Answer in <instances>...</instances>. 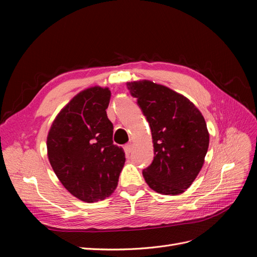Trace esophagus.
Here are the masks:
<instances>
[{
	"mask_svg": "<svg viewBox=\"0 0 257 257\" xmlns=\"http://www.w3.org/2000/svg\"><path fill=\"white\" fill-rule=\"evenodd\" d=\"M132 147H133V145H132V144H127V145L124 146V151H125L126 154H130V153H131Z\"/></svg>",
	"mask_w": 257,
	"mask_h": 257,
	"instance_id": "1",
	"label": "esophagus"
}]
</instances>
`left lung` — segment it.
Returning a JSON list of instances; mask_svg holds the SVG:
<instances>
[{"label": "left lung", "mask_w": 257, "mask_h": 257, "mask_svg": "<svg viewBox=\"0 0 257 257\" xmlns=\"http://www.w3.org/2000/svg\"><path fill=\"white\" fill-rule=\"evenodd\" d=\"M149 122L154 148L144 169L147 184L163 195L188 190L204 165L209 132L204 115L189 98L150 80L126 82Z\"/></svg>", "instance_id": "left-lung-1"}]
</instances>
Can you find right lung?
<instances>
[{
  "instance_id": "1",
  "label": "right lung",
  "mask_w": 257,
  "mask_h": 257,
  "mask_svg": "<svg viewBox=\"0 0 257 257\" xmlns=\"http://www.w3.org/2000/svg\"><path fill=\"white\" fill-rule=\"evenodd\" d=\"M110 90L95 85L75 95L53 120L47 154L64 188L85 203L109 197L125 163L122 148L113 145V125L106 109Z\"/></svg>"
}]
</instances>
